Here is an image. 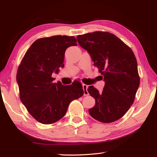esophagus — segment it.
Returning <instances> with one entry per match:
<instances>
[{
    "label": "esophagus",
    "instance_id": "34e87169",
    "mask_svg": "<svg viewBox=\"0 0 157 157\" xmlns=\"http://www.w3.org/2000/svg\"><path fill=\"white\" fill-rule=\"evenodd\" d=\"M82 87H83V90H84V96H88L89 94H88V85L86 84H82Z\"/></svg>",
    "mask_w": 157,
    "mask_h": 157
}]
</instances>
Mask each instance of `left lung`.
Segmentation results:
<instances>
[{"label":"left lung","mask_w":157,"mask_h":157,"mask_svg":"<svg viewBox=\"0 0 157 157\" xmlns=\"http://www.w3.org/2000/svg\"><path fill=\"white\" fill-rule=\"evenodd\" d=\"M78 44L87 50L103 76L101 93L93 86L88 92L96 101L89 109L90 116L104 123L124 115L134 103L140 86L137 63L134 52L120 39L108 32L96 31L78 35Z\"/></svg>","instance_id":"1"}]
</instances>
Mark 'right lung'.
<instances>
[{
    "label": "right lung",
    "mask_w": 157,
    "mask_h": 157,
    "mask_svg": "<svg viewBox=\"0 0 157 157\" xmlns=\"http://www.w3.org/2000/svg\"><path fill=\"white\" fill-rule=\"evenodd\" d=\"M74 36L57 35L35 40L25 53L16 76L20 99L30 115L44 124L62 118L70 103L84 94L82 84L54 83L52 73L63 67L65 50L77 46Z\"/></svg>",
    "instance_id": "1"
}]
</instances>
